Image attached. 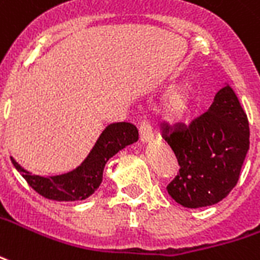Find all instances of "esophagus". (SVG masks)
<instances>
[{
  "instance_id": "1",
  "label": "esophagus",
  "mask_w": 260,
  "mask_h": 260,
  "mask_svg": "<svg viewBox=\"0 0 260 260\" xmlns=\"http://www.w3.org/2000/svg\"><path fill=\"white\" fill-rule=\"evenodd\" d=\"M154 139V131H153V126L150 125L149 121H143L140 124V140L143 143H147V142H151Z\"/></svg>"
}]
</instances>
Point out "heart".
<instances>
[{
    "mask_svg": "<svg viewBox=\"0 0 260 260\" xmlns=\"http://www.w3.org/2000/svg\"><path fill=\"white\" fill-rule=\"evenodd\" d=\"M190 101H191V96H190V91L187 86L179 85L174 88L167 98L164 106H162L165 117L168 120L180 118L189 109Z\"/></svg>",
    "mask_w": 260,
    "mask_h": 260,
    "instance_id": "b5f03b06",
    "label": "heart"
}]
</instances>
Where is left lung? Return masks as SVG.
Segmentation results:
<instances>
[{
    "instance_id": "1",
    "label": "left lung",
    "mask_w": 260,
    "mask_h": 260,
    "mask_svg": "<svg viewBox=\"0 0 260 260\" xmlns=\"http://www.w3.org/2000/svg\"><path fill=\"white\" fill-rule=\"evenodd\" d=\"M162 138L180 165L167 186L176 203L209 207L234 189L249 149V124L230 86H223L208 111L189 125H162Z\"/></svg>"
}]
</instances>
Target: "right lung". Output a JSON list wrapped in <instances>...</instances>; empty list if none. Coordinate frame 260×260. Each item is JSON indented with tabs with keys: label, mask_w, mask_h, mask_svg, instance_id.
<instances>
[{
	"label": "right lung",
	"mask_w": 260,
	"mask_h": 260,
	"mask_svg": "<svg viewBox=\"0 0 260 260\" xmlns=\"http://www.w3.org/2000/svg\"><path fill=\"white\" fill-rule=\"evenodd\" d=\"M139 139V132L131 122H114L106 126L93 149L82 164L67 174L41 176L30 174L11 157L13 167L38 194L55 201H81L101 186L106 162L126 146Z\"/></svg>",
	"instance_id": "1"
}]
</instances>
